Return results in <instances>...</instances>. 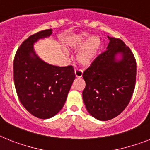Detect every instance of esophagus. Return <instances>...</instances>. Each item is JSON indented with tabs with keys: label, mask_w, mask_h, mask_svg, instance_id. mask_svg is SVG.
<instances>
[{
	"label": "esophagus",
	"mask_w": 150,
	"mask_h": 150,
	"mask_svg": "<svg viewBox=\"0 0 150 150\" xmlns=\"http://www.w3.org/2000/svg\"><path fill=\"white\" fill-rule=\"evenodd\" d=\"M75 75L76 78H81L83 75V71L80 69H76L75 71Z\"/></svg>",
	"instance_id": "34e87169"
}]
</instances>
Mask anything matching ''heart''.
<instances>
[{
	"label": "heart",
	"instance_id": "obj_1",
	"mask_svg": "<svg viewBox=\"0 0 150 150\" xmlns=\"http://www.w3.org/2000/svg\"><path fill=\"white\" fill-rule=\"evenodd\" d=\"M69 47L72 50L81 48L76 55V61L82 66H89L97 58L101 47L100 37L90 35L86 32L77 34L71 37L69 42Z\"/></svg>",
	"mask_w": 150,
	"mask_h": 150
}]
</instances>
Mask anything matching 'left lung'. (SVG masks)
I'll list each match as a JSON object with an SVG mask.
<instances>
[{
    "label": "left lung",
    "mask_w": 150,
    "mask_h": 150,
    "mask_svg": "<svg viewBox=\"0 0 150 150\" xmlns=\"http://www.w3.org/2000/svg\"><path fill=\"white\" fill-rule=\"evenodd\" d=\"M107 50L83 73L82 96L88 112L100 121L122 112L132 97L136 82V60L130 48L118 38L107 36Z\"/></svg>",
    "instance_id": "left-lung-1"
}]
</instances>
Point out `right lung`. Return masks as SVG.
I'll return each instance as SVG.
<instances>
[{
	"instance_id": "add662e5",
	"label": "right lung",
	"mask_w": 150,
	"mask_h": 150,
	"mask_svg": "<svg viewBox=\"0 0 150 150\" xmlns=\"http://www.w3.org/2000/svg\"><path fill=\"white\" fill-rule=\"evenodd\" d=\"M52 33V29H47L29 36L17 50L13 62L14 84L21 103L41 119L52 118L60 111L75 79L72 66L49 64L34 49L38 40Z\"/></svg>"
}]
</instances>
